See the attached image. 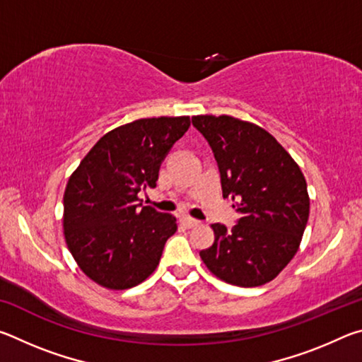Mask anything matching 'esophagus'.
I'll use <instances>...</instances> for the list:
<instances>
[{"label": "esophagus", "instance_id": "esophagus-1", "mask_svg": "<svg viewBox=\"0 0 362 362\" xmlns=\"http://www.w3.org/2000/svg\"><path fill=\"white\" fill-rule=\"evenodd\" d=\"M182 223L185 225V228H193V226H198L199 225V220H196L193 217H183L182 218Z\"/></svg>", "mask_w": 362, "mask_h": 362}]
</instances>
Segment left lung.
<instances>
[{"mask_svg": "<svg viewBox=\"0 0 362 362\" xmlns=\"http://www.w3.org/2000/svg\"><path fill=\"white\" fill-rule=\"evenodd\" d=\"M193 126L209 142L218 164L223 198L236 201L231 230L214 223L216 240L199 255L225 283L267 284L297 254L310 216L306 180L272 134L228 115H199Z\"/></svg>", "mask_w": 362, "mask_h": 362, "instance_id": "8db88e82", "label": "left lung"}]
</instances>
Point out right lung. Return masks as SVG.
<instances>
[{
    "instance_id": "right-lung-1",
    "label": "right lung",
    "mask_w": 362,
    "mask_h": 362,
    "mask_svg": "<svg viewBox=\"0 0 362 362\" xmlns=\"http://www.w3.org/2000/svg\"><path fill=\"white\" fill-rule=\"evenodd\" d=\"M189 127V116L144 118L107 132L64 194V235L86 276L113 291L129 289L155 272L177 220L139 203L155 188L164 158Z\"/></svg>"
}]
</instances>
